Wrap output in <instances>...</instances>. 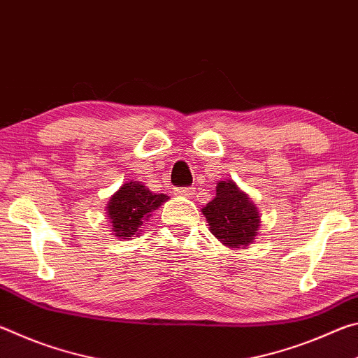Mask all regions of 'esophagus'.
Segmentation results:
<instances>
[{
  "label": "esophagus",
  "mask_w": 358,
  "mask_h": 358,
  "mask_svg": "<svg viewBox=\"0 0 358 358\" xmlns=\"http://www.w3.org/2000/svg\"><path fill=\"white\" fill-rule=\"evenodd\" d=\"M177 194H178V196H183V197H191L194 194V187H178Z\"/></svg>",
  "instance_id": "34e87169"
}]
</instances>
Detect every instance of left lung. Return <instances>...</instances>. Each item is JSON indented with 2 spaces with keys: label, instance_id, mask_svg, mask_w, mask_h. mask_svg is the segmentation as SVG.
<instances>
[{
  "label": "left lung",
  "instance_id": "left-lung-1",
  "mask_svg": "<svg viewBox=\"0 0 358 358\" xmlns=\"http://www.w3.org/2000/svg\"><path fill=\"white\" fill-rule=\"evenodd\" d=\"M210 232L230 248H246L257 235L260 216L250 197L234 181H221L216 197L202 208Z\"/></svg>",
  "mask_w": 358,
  "mask_h": 358
}]
</instances>
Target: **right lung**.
Here are the masks:
<instances>
[{
    "label": "right lung",
    "mask_w": 358,
    "mask_h": 358,
    "mask_svg": "<svg viewBox=\"0 0 358 358\" xmlns=\"http://www.w3.org/2000/svg\"><path fill=\"white\" fill-rule=\"evenodd\" d=\"M166 194H155L137 181H128L113 194L107 205L108 220L117 237L126 240L141 232L150 213L167 201Z\"/></svg>",
    "instance_id": "right-lung-1"
}]
</instances>
